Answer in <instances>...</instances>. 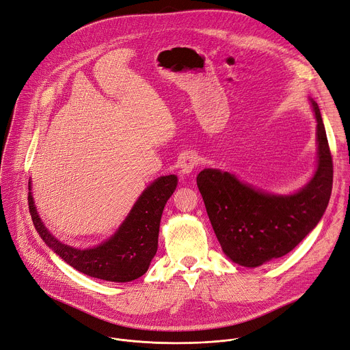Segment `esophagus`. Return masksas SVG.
Instances as JSON below:
<instances>
[{
	"mask_svg": "<svg viewBox=\"0 0 350 350\" xmlns=\"http://www.w3.org/2000/svg\"><path fill=\"white\" fill-rule=\"evenodd\" d=\"M198 164H199V159H198V155H196L195 152L186 151V152H183V154L180 155V159H179V168H180V172H182L183 175L191 174L193 171L196 170Z\"/></svg>",
	"mask_w": 350,
	"mask_h": 350,
	"instance_id": "obj_1",
	"label": "esophagus"
}]
</instances>
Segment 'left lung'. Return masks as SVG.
<instances>
[{
  "label": "left lung",
  "instance_id": "left-lung-1",
  "mask_svg": "<svg viewBox=\"0 0 350 350\" xmlns=\"http://www.w3.org/2000/svg\"><path fill=\"white\" fill-rule=\"evenodd\" d=\"M317 121V165L300 190L275 195L204 168L198 175L208 218L222 252L234 262L254 268L293 250L321 221L332 190V157L317 103L308 98Z\"/></svg>",
  "mask_w": 350,
  "mask_h": 350
}]
</instances>
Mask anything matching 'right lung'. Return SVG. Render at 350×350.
I'll return each mask as SVG.
<instances>
[{
    "instance_id": "obj_1",
    "label": "right lung",
    "mask_w": 350,
    "mask_h": 350,
    "mask_svg": "<svg viewBox=\"0 0 350 350\" xmlns=\"http://www.w3.org/2000/svg\"><path fill=\"white\" fill-rule=\"evenodd\" d=\"M176 185V175L160 176L151 182L113 235L89 249L65 245L46 228L34 206L31 180L29 182V211L38 235L66 264L93 278L131 282L147 273L157 253L161 215Z\"/></svg>"
}]
</instances>
